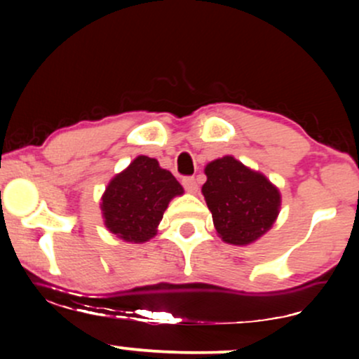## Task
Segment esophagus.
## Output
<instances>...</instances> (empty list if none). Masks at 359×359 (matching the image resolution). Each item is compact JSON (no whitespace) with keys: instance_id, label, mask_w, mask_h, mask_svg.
Listing matches in <instances>:
<instances>
[{"instance_id":"34e87169","label":"esophagus","mask_w":359,"mask_h":359,"mask_svg":"<svg viewBox=\"0 0 359 359\" xmlns=\"http://www.w3.org/2000/svg\"><path fill=\"white\" fill-rule=\"evenodd\" d=\"M182 184L187 192H191V194L197 192V180L194 179V177H185V179H182Z\"/></svg>"}]
</instances>
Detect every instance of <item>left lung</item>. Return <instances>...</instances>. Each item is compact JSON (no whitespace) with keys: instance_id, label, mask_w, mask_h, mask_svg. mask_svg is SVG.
I'll list each match as a JSON object with an SVG mask.
<instances>
[{"instance_id":"left-lung-1","label":"left lung","mask_w":359,"mask_h":359,"mask_svg":"<svg viewBox=\"0 0 359 359\" xmlns=\"http://www.w3.org/2000/svg\"><path fill=\"white\" fill-rule=\"evenodd\" d=\"M204 174L203 196L222 241L246 246L270 231L282 205L277 185L231 155L209 162Z\"/></svg>"}]
</instances>
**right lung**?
Returning <instances> with one entry per match:
<instances>
[{
	"label": "right lung",
	"mask_w": 359,
	"mask_h": 359,
	"mask_svg": "<svg viewBox=\"0 0 359 359\" xmlns=\"http://www.w3.org/2000/svg\"><path fill=\"white\" fill-rule=\"evenodd\" d=\"M182 194V185L158 160L138 155L109 180L101 196L102 221L119 240L145 243L158 231L168 203Z\"/></svg>",
	"instance_id": "1"
}]
</instances>
